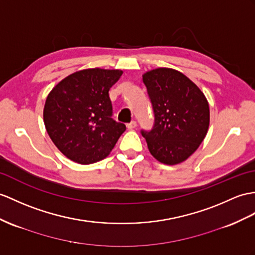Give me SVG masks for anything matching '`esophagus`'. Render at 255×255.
<instances>
[{"mask_svg": "<svg viewBox=\"0 0 255 255\" xmlns=\"http://www.w3.org/2000/svg\"><path fill=\"white\" fill-rule=\"evenodd\" d=\"M136 127H137V123H136V121H132V122H129V123L127 124V128H128V129H133V128H135Z\"/></svg>", "mask_w": 255, "mask_h": 255, "instance_id": "obj_1", "label": "esophagus"}]
</instances>
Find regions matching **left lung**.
Returning <instances> with one entry per match:
<instances>
[{
	"label": "left lung",
	"mask_w": 255,
	"mask_h": 255,
	"mask_svg": "<svg viewBox=\"0 0 255 255\" xmlns=\"http://www.w3.org/2000/svg\"><path fill=\"white\" fill-rule=\"evenodd\" d=\"M154 114L151 131H141L149 151L159 162L175 165L188 159L208 133L210 108L201 90L171 68L142 74Z\"/></svg>",
	"instance_id": "obj_1"
}]
</instances>
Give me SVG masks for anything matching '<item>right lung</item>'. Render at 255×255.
Wrapping results in <instances>:
<instances>
[{"label": "right lung", "mask_w": 255, "mask_h": 255, "mask_svg": "<svg viewBox=\"0 0 255 255\" xmlns=\"http://www.w3.org/2000/svg\"><path fill=\"white\" fill-rule=\"evenodd\" d=\"M122 70L92 68L66 77L49 92L43 120L49 137L65 156L80 164L106 158L126 131L115 121L109 90Z\"/></svg>", "instance_id": "right-lung-1"}]
</instances>
